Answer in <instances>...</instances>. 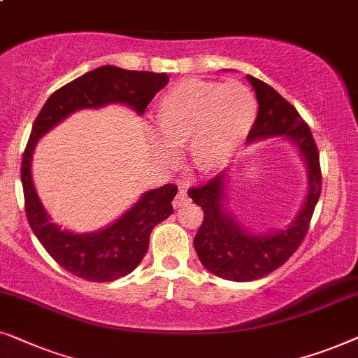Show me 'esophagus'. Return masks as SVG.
<instances>
[{"mask_svg":"<svg viewBox=\"0 0 358 358\" xmlns=\"http://www.w3.org/2000/svg\"><path fill=\"white\" fill-rule=\"evenodd\" d=\"M188 203H189L188 193L185 192V189H180L178 194H176L175 199H173V206L175 208H182V206H185V204H188Z\"/></svg>","mask_w":358,"mask_h":358,"instance_id":"1","label":"esophagus"}]
</instances>
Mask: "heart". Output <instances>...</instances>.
<instances>
[{"instance_id": "1", "label": "heart", "mask_w": 358, "mask_h": 358, "mask_svg": "<svg viewBox=\"0 0 358 358\" xmlns=\"http://www.w3.org/2000/svg\"><path fill=\"white\" fill-rule=\"evenodd\" d=\"M257 99L244 85L182 80L159 99L154 129L159 141L154 152L166 165L171 150L189 147L194 170L213 175L232 160L254 127Z\"/></svg>"}]
</instances>
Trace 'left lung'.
<instances>
[{"mask_svg": "<svg viewBox=\"0 0 358 358\" xmlns=\"http://www.w3.org/2000/svg\"><path fill=\"white\" fill-rule=\"evenodd\" d=\"M257 94L259 113L247 144L283 137L306 165V198L293 221L285 227L252 232L229 209V170L203 187L188 192L203 208L204 219L194 236V250L206 270L231 282H252L282 266L306 236L314 208L321 196L319 152L308 124L296 109L270 85L247 75Z\"/></svg>", "mask_w": 358, "mask_h": 358, "instance_id": "8db88e82", "label": "left lung"}]
</instances>
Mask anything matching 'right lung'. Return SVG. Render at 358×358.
<instances>
[{"instance_id": "add662e5", "label": "right lung", "mask_w": 358, "mask_h": 358, "mask_svg": "<svg viewBox=\"0 0 358 358\" xmlns=\"http://www.w3.org/2000/svg\"><path fill=\"white\" fill-rule=\"evenodd\" d=\"M169 80L165 73L104 65L57 90L36 117L21 165L26 216L32 232L52 259L78 278L103 283L129 275L149 250L152 229L173 213L171 201L178 188L169 183L142 193L126 213L98 231L62 229L52 222L32 180V157L37 142L80 109L122 104L142 116L147 104Z\"/></svg>"}]
</instances>
